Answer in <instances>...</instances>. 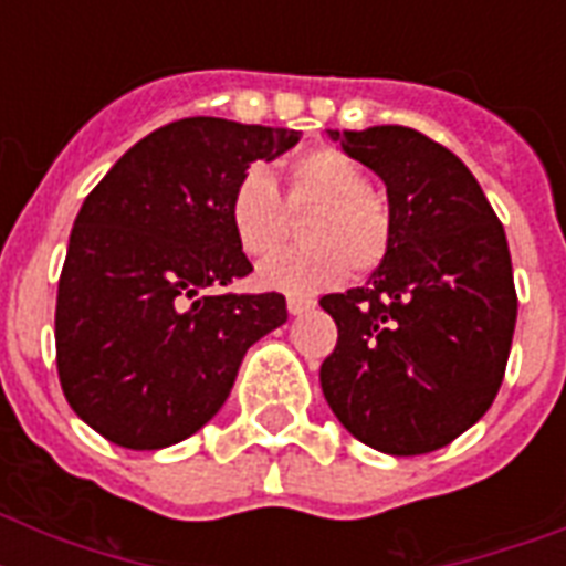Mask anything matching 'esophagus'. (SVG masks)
Instances as JSON below:
<instances>
[{"label":"esophagus","instance_id":"esophagus-1","mask_svg":"<svg viewBox=\"0 0 566 566\" xmlns=\"http://www.w3.org/2000/svg\"><path fill=\"white\" fill-rule=\"evenodd\" d=\"M314 305H317V302L308 300V296H291V300H287V311H291L293 317L308 314V311H314Z\"/></svg>","mask_w":566,"mask_h":566}]
</instances>
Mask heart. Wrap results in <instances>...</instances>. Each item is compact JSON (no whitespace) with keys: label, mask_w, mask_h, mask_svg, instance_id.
<instances>
[{"label":"heart","mask_w":566,"mask_h":566,"mask_svg":"<svg viewBox=\"0 0 566 566\" xmlns=\"http://www.w3.org/2000/svg\"><path fill=\"white\" fill-rule=\"evenodd\" d=\"M287 202L317 205L305 226L311 247L284 249L258 266V284L266 291L305 293L340 284L355 270H376L394 240V222L381 196L358 161L340 149H311L287 167ZM229 226L249 258L273 252L282 238L284 205L273 176L264 167L240 172L229 193Z\"/></svg>","instance_id":"obj_1"}]
</instances>
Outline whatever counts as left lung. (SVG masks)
<instances>
[{
  "label": "left lung",
  "instance_id": "left-lung-1",
  "mask_svg": "<svg viewBox=\"0 0 566 566\" xmlns=\"http://www.w3.org/2000/svg\"><path fill=\"white\" fill-rule=\"evenodd\" d=\"M328 137L385 181L394 240L364 287L319 300L337 323L319 385L367 447L434 452L500 394L517 323L505 229L464 161L431 137L405 126Z\"/></svg>",
  "mask_w": 566,
  "mask_h": 566
}]
</instances>
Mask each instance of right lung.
Returning <instances> with one entry per match:
<instances>
[{
	"instance_id": "add662e5",
	"label": "right lung",
	"mask_w": 566,
	"mask_h": 566,
	"mask_svg": "<svg viewBox=\"0 0 566 566\" xmlns=\"http://www.w3.org/2000/svg\"><path fill=\"white\" fill-rule=\"evenodd\" d=\"M300 132L188 117L137 140L87 193L57 282V378L70 408L126 449H164L220 411L282 293H220L252 273L229 193Z\"/></svg>"
}]
</instances>
